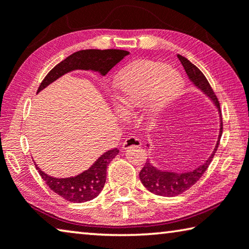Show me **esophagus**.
<instances>
[{
	"mask_svg": "<svg viewBox=\"0 0 249 249\" xmlns=\"http://www.w3.org/2000/svg\"><path fill=\"white\" fill-rule=\"evenodd\" d=\"M142 145V142L137 139V137H135V136H129L128 139H126L124 142H123V144H122V146H123V148L124 151L125 149H128V148H131V147H140V146Z\"/></svg>",
	"mask_w": 249,
	"mask_h": 249,
	"instance_id": "esophagus-1",
	"label": "esophagus"
}]
</instances>
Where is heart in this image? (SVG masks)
<instances>
[{
  "label": "heart",
  "instance_id": "b5f03b06",
  "mask_svg": "<svg viewBox=\"0 0 249 249\" xmlns=\"http://www.w3.org/2000/svg\"><path fill=\"white\" fill-rule=\"evenodd\" d=\"M113 98L121 115L132 117L144 106L155 120L180 96L184 81L168 65L154 61H137L126 65L112 83Z\"/></svg>",
  "mask_w": 249,
  "mask_h": 249
}]
</instances>
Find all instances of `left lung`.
I'll return each mask as SVG.
<instances>
[{
	"label": "left lung",
	"mask_w": 249,
	"mask_h": 249,
	"mask_svg": "<svg viewBox=\"0 0 249 249\" xmlns=\"http://www.w3.org/2000/svg\"><path fill=\"white\" fill-rule=\"evenodd\" d=\"M178 60L180 61L181 65L184 66L185 72H186L187 76L191 82L194 84L197 89L202 90V92L206 95L208 98H211L213 103L215 104L216 108L218 109L219 118H220V127H219V135L217 143L215 145L214 151H213L212 155L204 161L202 165L198 167L193 169L191 172H184V173H175L171 171H161V169L156 168L152 163L147 160L140 172V179L142 184L148 189L153 194L159 196H166V197H173L183 194L191 188L192 186L199 180L200 177L206 172V169L212 163L213 157H214L215 153L218 148L220 137H222L223 133V122H222V114H220V106L219 102L217 100L214 90L211 88L210 83H208L207 78L205 75L200 72V70L195 66L193 63L189 62L186 57L181 56V55H177ZM147 146H149L147 144Z\"/></svg>",
	"instance_id": "1"
}]
</instances>
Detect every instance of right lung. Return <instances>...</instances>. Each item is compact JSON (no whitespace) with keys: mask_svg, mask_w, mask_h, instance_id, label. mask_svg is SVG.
I'll return each instance as SVG.
<instances>
[{"mask_svg":"<svg viewBox=\"0 0 249 249\" xmlns=\"http://www.w3.org/2000/svg\"><path fill=\"white\" fill-rule=\"evenodd\" d=\"M123 50H82L75 52L64 61L58 63L50 71L37 89V93L56 81L63 75L76 70L94 71L102 76L107 74L118 62L128 55ZM118 149L114 148L105 152L95 160L92 166L81 174L66 178H56L45 174L35 164L37 172L54 193L72 203H84L95 198L103 189L106 181L107 165L118 154Z\"/></svg>","mask_w":249,"mask_h":249,"instance_id":"1","label":"right lung"}]
</instances>
